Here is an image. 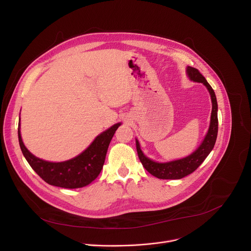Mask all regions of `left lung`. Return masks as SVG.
<instances>
[{"mask_svg":"<svg viewBox=\"0 0 251 251\" xmlns=\"http://www.w3.org/2000/svg\"><path fill=\"white\" fill-rule=\"evenodd\" d=\"M187 74L191 80L197 81V82H202L210 93L211 101H212V113H211V121H210L209 130L203 142L198 147L196 151H194L192 154H190L185 158L169 161V162H156L145 156L140 148L138 140L136 139L137 153L142 165L149 174H151L157 178L179 179L191 175L199 168L200 165L202 164V162L206 159V157L212 151L217 139V133H218V116H217V112H218V105H217V99H216L214 90L209 85L206 78L202 75V74L200 73L197 69L192 68V66H188Z\"/></svg>","mask_w":251,"mask_h":251,"instance_id":"obj_1","label":"left lung"}]
</instances>
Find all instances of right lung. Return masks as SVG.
<instances>
[{"label":"right lung","mask_w":251,"mask_h":251,"mask_svg":"<svg viewBox=\"0 0 251 251\" xmlns=\"http://www.w3.org/2000/svg\"><path fill=\"white\" fill-rule=\"evenodd\" d=\"M121 123H117L98 135L92 144L77 156L61 162H50L33 155L25 147L18 126V138L22 153L31 168L47 183L64 189L88 186L101 173L109 144Z\"/></svg>","instance_id":"obj_1"}]
</instances>
